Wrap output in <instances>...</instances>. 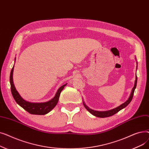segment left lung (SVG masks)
<instances>
[{"label":"left lung","instance_id":"left-lung-1","mask_svg":"<svg viewBox=\"0 0 149 149\" xmlns=\"http://www.w3.org/2000/svg\"><path fill=\"white\" fill-rule=\"evenodd\" d=\"M137 69V67H136ZM136 83H137V76L136 74V80L135 81V84H134V86L133 88L131 93L130 95V97H129L128 100L126 101V102L123 103L122 104H121L120 106H119L118 107H117L116 108H114L113 109H111V110H109L107 111H94L92 110V109L89 108L85 104L84 102H83V105L84 106V107L87 109V110L92 115H93L95 116L99 117V118H106V117H108V116H112L113 115H115V113H116L117 112H118L120 111H121V109H124L130 103V101H132V98H133V96H134V93L135 92V89L136 87Z\"/></svg>","mask_w":149,"mask_h":149}]
</instances>
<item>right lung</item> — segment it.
Wrapping results in <instances>:
<instances>
[{
	"label": "right lung",
	"instance_id": "1",
	"mask_svg": "<svg viewBox=\"0 0 149 149\" xmlns=\"http://www.w3.org/2000/svg\"><path fill=\"white\" fill-rule=\"evenodd\" d=\"M13 70L14 66L13 67L10 73V81L11 84V90L12 95L15 101H16V103L31 114L45 115L51 111L52 109H53L55 107V106L57 105L60 93L62 91V90L64 89L67 83L61 86L57 91L54 97L51 100L44 103H31L29 102V101H26L25 100H23L20 95L16 89H15L13 83Z\"/></svg>",
	"mask_w": 149,
	"mask_h": 149
}]
</instances>
